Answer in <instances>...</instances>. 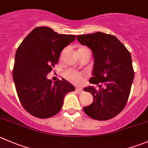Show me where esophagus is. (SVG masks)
Listing matches in <instances>:
<instances>
[{"label": "esophagus", "instance_id": "esophagus-1", "mask_svg": "<svg viewBox=\"0 0 148 148\" xmlns=\"http://www.w3.org/2000/svg\"><path fill=\"white\" fill-rule=\"evenodd\" d=\"M76 91L79 93H81L82 92V89L79 88V87H77V88H76Z\"/></svg>", "mask_w": 148, "mask_h": 148}]
</instances>
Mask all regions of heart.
<instances>
[{"label":"heart","instance_id":"heart-1","mask_svg":"<svg viewBox=\"0 0 148 148\" xmlns=\"http://www.w3.org/2000/svg\"><path fill=\"white\" fill-rule=\"evenodd\" d=\"M80 49H82V48H80ZM64 76H65L66 78L68 79L69 80H70L72 82L76 83V84L79 83L82 80V75L79 73L72 71V70H68V71H66L64 73Z\"/></svg>","mask_w":148,"mask_h":148}]
</instances>
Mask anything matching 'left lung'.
I'll return each instance as SVG.
<instances>
[{
    "mask_svg": "<svg viewBox=\"0 0 148 148\" xmlns=\"http://www.w3.org/2000/svg\"><path fill=\"white\" fill-rule=\"evenodd\" d=\"M77 39L92 52L94 57L90 82L104 88L96 90L94 86L84 87L93 96L90 106L83 108L90 118L99 121L110 119L124 108L130 96L134 77L130 53L112 34L97 32L81 34Z\"/></svg>",
    "mask_w": 148,
    "mask_h": 148,
    "instance_id": "left-lung-1",
    "label": "left lung"
}]
</instances>
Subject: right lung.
I'll return each instance as SVG.
<instances>
[{
	"mask_svg": "<svg viewBox=\"0 0 148 148\" xmlns=\"http://www.w3.org/2000/svg\"><path fill=\"white\" fill-rule=\"evenodd\" d=\"M50 27L34 28L21 42L15 55L13 79L24 108L32 116L46 119L56 115L74 85L64 79L53 83L47 75L57 64L61 51L75 40Z\"/></svg>",
	"mask_w": 148,
	"mask_h": 148,
	"instance_id": "add662e5",
	"label": "right lung"
}]
</instances>
